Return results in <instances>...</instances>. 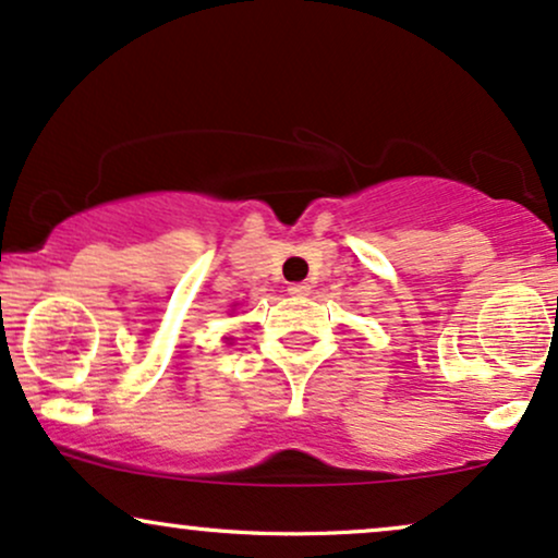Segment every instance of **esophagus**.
<instances>
[{
	"mask_svg": "<svg viewBox=\"0 0 558 558\" xmlns=\"http://www.w3.org/2000/svg\"><path fill=\"white\" fill-rule=\"evenodd\" d=\"M287 292H290L292 298H307V294H311V284H307V281H294V284L287 287Z\"/></svg>",
	"mask_w": 558,
	"mask_h": 558,
	"instance_id": "esophagus-1",
	"label": "esophagus"
}]
</instances>
